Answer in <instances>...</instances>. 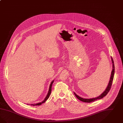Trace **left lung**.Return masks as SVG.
Here are the masks:
<instances>
[{
    "label": "left lung",
    "instance_id": "1",
    "mask_svg": "<svg viewBox=\"0 0 123 123\" xmlns=\"http://www.w3.org/2000/svg\"><path fill=\"white\" fill-rule=\"evenodd\" d=\"M111 59H112V62L113 63V69L111 72V77H110V80H109V82L108 83V86L107 87L106 89L105 90V91L103 92V93L101 95H100L99 96H98L97 98H91V99H85V98H83L81 97H80L78 95H77L74 92V95L76 96V97L78 98L80 101L83 102L85 103H91L92 102H94L96 100H97L98 99H100L101 98H103V97H104L105 96L107 95V94L108 93V92H109L112 83H113V77H114V62H113V59L112 58V57H111Z\"/></svg>",
    "mask_w": 123,
    "mask_h": 123
}]
</instances>
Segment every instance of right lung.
<instances>
[{
  "mask_svg": "<svg viewBox=\"0 0 123 123\" xmlns=\"http://www.w3.org/2000/svg\"><path fill=\"white\" fill-rule=\"evenodd\" d=\"M54 82V80H53L52 82H51V83L50 84V86H49V92H48V93L47 94V96H46V98H45V99H44V100L43 101V102H41V103H37V104H31V105H33V106H36V105H37V106H38V105H41L42 103H45V102H46V101H47V100H48V99L49 98V96H50V94H51V90H52V84L53 83V82Z\"/></svg>",
  "mask_w": 123,
  "mask_h": 123,
  "instance_id": "obj_1",
  "label": "right lung"
}]
</instances>
